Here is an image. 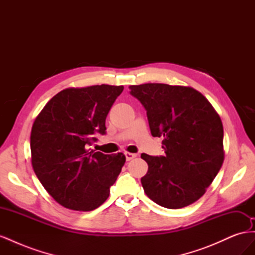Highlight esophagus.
I'll use <instances>...</instances> for the list:
<instances>
[{
    "instance_id": "34e87169",
    "label": "esophagus",
    "mask_w": 255,
    "mask_h": 255,
    "mask_svg": "<svg viewBox=\"0 0 255 255\" xmlns=\"http://www.w3.org/2000/svg\"><path fill=\"white\" fill-rule=\"evenodd\" d=\"M125 155H126L127 160H130V159H133L134 157H136V154H134V153H129V152H126V153H125Z\"/></svg>"
}]
</instances>
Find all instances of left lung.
<instances>
[{"instance_id": "1", "label": "left lung", "mask_w": 255, "mask_h": 255, "mask_svg": "<svg viewBox=\"0 0 255 255\" xmlns=\"http://www.w3.org/2000/svg\"><path fill=\"white\" fill-rule=\"evenodd\" d=\"M129 94L146 111L153 137H164L165 156L142 153L145 195L160 206L182 208L201 198L225 159L219 115L199 91L186 86L132 85Z\"/></svg>"}]
</instances>
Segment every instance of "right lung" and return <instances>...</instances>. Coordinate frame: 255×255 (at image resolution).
<instances>
[{"instance_id":"add662e5","label":"right lung","mask_w":255,"mask_h":255,"mask_svg":"<svg viewBox=\"0 0 255 255\" xmlns=\"http://www.w3.org/2000/svg\"><path fill=\"white\" fill-rule=\"evenodd\" d=\"M123 86L95 85L67 88L54 96L37 116L30 133L33 169L57 203L89 212L102 205L126 163L122 153L88 149L96 134H105V120Z\"/></svg>"}]
</instances>
